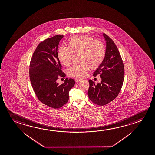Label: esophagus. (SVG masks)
Here are the masks:
<instances>
[{
  "instance_id": "1",
  "label": "esophagus",
  "mask_w": 155,
  "mask_h": 155,
  "mask_svg": "<svg viewBox=\"0 0 155 155\" xmlns=\"http://www.w3.org/2000/svg\"><path fill=\"white\" fill-rule=\"evenodd\" d=\"M81 80H82L81 79L78 78H76L75 79V81H76V83H78L79 81H81Z\"/></svg>"
}]
</instances>
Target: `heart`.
Here are the masks:
<instances>
[{"instance_id": "obj_1", "label": "heart", "mask_w": 155, "mask_h": 155, "mask_svg": "<svg viewBox=\"0 0 155 155\" xmlns=\"http://www.w3.org/2000/svg\"><path fill=\"white\" fill-rule=\"evenodd\" d=\"M81 53L80 64L73 65L68 70L71 77H82L91 68L97 69L103 61L105 50L101 41H95L87 36H76L68 41V47L62 46L59 48L58 58L65 66L71 63L72 53Z\"/></svg>"}]
</instances>
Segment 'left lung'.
Wrapping results in <instances>:
<instances>
[{
	"mask_svg": "<svg viewBox=\"0 0 155 155\" xmlns=\"http://www.w3.org/2000/svg\"><path fill=\"white\" fill-rule=\"evenodd\" d=\"M106 41L104 60L94 72V76L100 75L102 82L97 85L92 80L88 96L92 102L103 106L117 97L121 90L124 76V68L122 57L114 42L105 34L103 35Z\"/></svg>",
	"mask_w": 155,
	"mask_h": 155,
	"instance_id": "left-lung-1",
	"label": "left lung"
}]
</instances>
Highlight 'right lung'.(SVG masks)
I'll return each mask as SVG.
<instances>
[{
    "label": "right lung",
    "mask_w": 155,
    "mask_h": 155,
    "mask_svg": "<svg viewBox=\"0 0 155 155\" xmlns=\"http://www.w3.org/2000/svg\"><path fill=\"white\" fill-rule=\"evenodd\" d=\"M63 35L46 39L37 46L31 58L30 79L33 91L43 104L58 109L69 99V91L75 84L72 78H66L60 85L56 81L59 76L65 77L58 58V47Z\"/></svg>",
    "instance_id": "1"
}]
</instances>
